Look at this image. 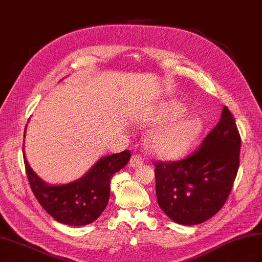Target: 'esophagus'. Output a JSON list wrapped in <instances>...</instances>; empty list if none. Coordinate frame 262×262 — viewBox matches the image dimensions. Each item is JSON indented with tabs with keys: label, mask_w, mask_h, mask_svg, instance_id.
Returning <instances> with one entry per match:
<instances>
[{
	"label": "esophagus",
	"mask_w": 262,
	"mask_h": 262,
	"mask_svg": "<svg viewBox=\"0 0 262 262\" xmlns=\"http://www.w3.org/2000/svg\"><path fill=\"white\" fill-rule=\"evenodd\" d=\"M143 164V160L141 157H138V155H133L130 161H129V165L132 166L133 169L134 168H138V166H141Z\"/></svg>",
	"instance_id": "1"
}]
</instances>
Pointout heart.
Returning <instances> with one entry per match:
<instances>
[{
	"mask_svg": "<svg viewBox=\"0 0 262 262\" xmlns=\"http://www.w3.org/2000/svg\"><path fill=\"white\" fill-rule=\"evenodd\" d=\"M187 108L180 102L161 105L147 115L143 124L155 127L148 136V147L160 158L177 159L191 148L203 132V121L196 116L181 117Z\"/></svg>",
	"mask_w": 262,
	"mask_h": 262,
	"instance_id": "heart-1",
	"label": "heart"
}]
</instances>
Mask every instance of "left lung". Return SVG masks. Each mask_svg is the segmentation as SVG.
Here are the masks:
<instances>
[{"label":"left lung","instance_id":"8db88e82","mask_svg":"<svg viewBox=\"0 0 262 262\" xmlns=\"http://www.w3.org/2000/svg\"><path fill=\"white\" fill-rule=\"evenodd\" d=\"M241 137L227 107L196 152L176 162H157L158 204L181 225L209 220L225 204L240 164Z\"/></svg>","mask_w":262,"mask_h":262}]
</instances>
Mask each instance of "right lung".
Masks as SVG:
<instances>
[{
	"label": "right lung",
	"instance_id": "right-lung-1",
	"mask_svg": "<svg viewBox=\"0 0 262 262\" xmlns=\"http://www.w3.org/2000/svg\"><path fill=\"white\" fill-rule=\"evenodd\" d=\"M22 149L28 180L39 204L54 220L71 226L88 225L101 215L109 200L111 178L130 159L128 149L108 155L100 159L80 179L53 186L42 181L30 168L25 146Z\"/></svg>",
	"mask_w": 262,
	"mask_h": 262
}]
</instances>
